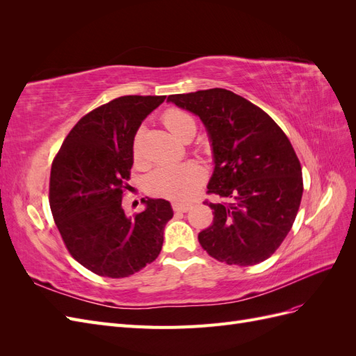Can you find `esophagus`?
Masks as SVG:
<instances>
[{"label":"esophagus","instance_id":"34e87169","mask_svg":"<svg viewBox=\"0 0 356 356\" xmlns=\"http://www.w3.org/2000/svg\"><path fill=\"white\" fill-rule=\"evenodd\" d=\"M190 208H191V203H182V202L172 203V209L175 212H187Z\"/></svg>","mask_w":356,"mask_h":356}]
</instances>
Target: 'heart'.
<instances>
[{"label":"heart","instance_id":"b5f03b06","mask_svg":"<svg viewBox=\"0 0 356 356\" xmlns=\"http://www.w3.org/2000/svg\"><path fill=\"white\" fill-rule=\"evenodd\" d=\"M161 122L168 131L178 139L193 136L196 132V120L186 110L172 106L168 108ZM132 156L135 161L143 160L141 138L135 135L132 143ZM204 181L203 169L195 161H184L179 165H166L157 168L148 178V190L156 196L172 200H186L195 193Z\"/></svg>","mask_w":356,"mask_h":356}]
</instances>
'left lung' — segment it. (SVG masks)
<instances>
[{
    "label": "left lung",
    "instance_id": "8db88e82",
    "mask_svg": "<svg viewBox=\"0 0 356 356\" xmlns=\"http://www.w3.org/2000/svg\"><path fill=\"white\" fill-rule=\"evenodd\" d=\"M207 126L215 170L204 200L213 209L199 243L215 260L254 266L275 254L303 196L300 160L288 136L260 106L225 89L170 95Z\"/></svg>",
    "mask_w": 356,
    "mask_h": 356
}]
</instances>
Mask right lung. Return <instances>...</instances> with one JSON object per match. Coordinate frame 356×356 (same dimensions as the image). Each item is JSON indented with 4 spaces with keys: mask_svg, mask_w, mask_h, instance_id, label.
Listing matches in <instances>:
<instances>
[{
    "mask_svg": "<svg viewBox=\"0 0 356 356\" xmlns=\"http://www.w3.org/2000/svg\"><path fill=\"white\" fill-rule=\"evenodd\" d=\"M166 96H120L83 115L53 159L49 202L68 252L104 277H127L153 263L172 218L165 199L122 208L134 165L132 143L144 118Z\"/></svg>",
    "mask_w": 356,
    "mask_h": 356,
    "instance_id": "add662e5",
    "label": "right lung"
}]
</instances>
